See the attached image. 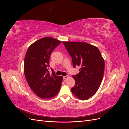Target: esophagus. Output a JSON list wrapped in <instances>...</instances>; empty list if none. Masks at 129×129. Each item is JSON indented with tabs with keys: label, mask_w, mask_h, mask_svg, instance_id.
Here are the masks:
<instances>
[{
	"label": "esophagus",
	"mask_w": 129,
	"mask_h": 129,
	"mask_svg": "<svg viewBox=\"0 0 129 129\" xmlns=\"http://www.w3.org/2000/svg\"><path fill=\"white\" fill-rule=\"evenodd\" d=\"M68 77V76H63V79H64V80H65V79H67V78Z\"/></svg>",
	"instance_id": "obj_1"
}]
</instances>
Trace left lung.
I'll return each instance as SVG.
<instances>
[{"instance_id": "obj_1", "label": "left lung", "mask_w": 129, "mask_h": 129, "mask_svg": "<svg viewBox=\"0 0 129 129\" xmlns=\"http://www.w3.org/2000/svg\"><path fill=\"white\" fill-rule=\"evenodd\" d=\"M72 57L74 68L80 67V72L73 75L75 85L71 89L73 94L86 100L99 88L104 72V61L96 47L81 42H63Z\"/></svg>"}]
</instances>
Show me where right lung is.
Returning a JSON list of instances; mask_svg holds the SVG:
<instances>
[{
	"label": "right lung",
	"instance_id": "add662e5",
	"mask_svg": "<svg viewBox=\"0 0 129 129\" xmlns=\"http://www.w3.org/2000/svg\"><path fill=\"white\" fill-rule=\"evenodd\" d=\"M61 43L55 39L46 37L37 41L27 49L24 60V74L29 87L41 99H50L59 91L63 77L55 75L51 68L49 58L53 50Z\"/></svg>",
	"mask_w": 129,
	"mask_h": 129
}]
</instances>
